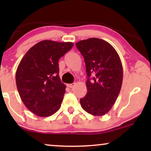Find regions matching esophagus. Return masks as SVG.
<instances>
[{"instance_id":"esophagus-1","label":"esophagus","mask_w":151,"mask_h":151,"mask_svg":"<svg viewBox=\"0 0 151 151\" xmlns=\"http://www.w3.org/2000/svg\"><path fill=\"white\" fill-rule=\"evenodd\" d=\"M75 85H76V83H72V84H68L67 86L69 88H73Z\"/></svg>"}]
</instances>
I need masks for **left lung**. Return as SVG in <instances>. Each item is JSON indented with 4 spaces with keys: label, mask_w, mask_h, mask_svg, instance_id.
Masks as SVG:
<instances>
[{
    "label": "left lung",
    "mask_w": 151,
    "mask_h": 151,
    "mask_svg": "<svg viewBox=\"0 0 151 151\" xmlns=\"http://www.w3.org/2000/svg\"><path fill=\"white\" fill-rule=\"evenodd\" d=\"M76 45L84 57L88 76L87 93L80 100V104L89 114L102 116L111 110L120 91L123 80L120 58L112 45L102 39L88 38Z\"/></svg>",
    "instance_id": "obj_1"
}]
</instances>
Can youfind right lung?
<instances>
[{
  "label": "right lung",
  "mask_w": 151,
  "mask_h": 151,
  "mask_svg": "<svg viewBox=\"0 0 151 151\" xmlns=\"http://www.w3.org/2000/svg\"><path fill=\"white\" fill-rule=\"evenodd\" d=\"M73 46L72 42L42 40L25 53L18 66L16 82L25 106L40 117L59 110L66 85L59 76L58 61Z\"/></svg>",
  "instance_id": "add662e5"
}]
</instances>
